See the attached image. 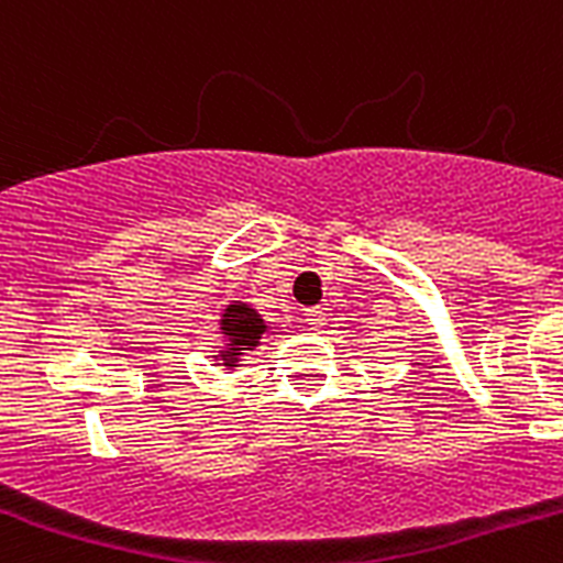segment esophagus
Wrapping results in <instances>:
<instances>
[{
  "label": "esophagus",
  "instance_id": "1",
  "mask_svg": "<svg viewBox=\"0 0 563 563\" xmlns=\"http://www.w3.org/2000/svg\"><path fill=\"white\" fill-rule=\"evenodd\" d=\"M305 321H307V327H312V330H321L327 321V312L321 310V307H307Z\"/></svg>",
  "mask_w": 563,
  "mask_h": 563
}]
</instances>
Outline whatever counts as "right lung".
<instances>
[{"instance_id":"obj_1","label":"right lung","mask_w":563,"mask_h":563,"mask_svg":"<svg viewBox=\"0 0 563 563\" xmlns=\"http://www.w3.org/2000/svg\"><path fill=\"white\" fill-rule=\"evenodd\" d=\"M265 321L258 316L253 307L242 305H228V310L222 312V321H220V332L225 338V350L220 352V361L225 366H236L239 357L245 355L247 350L258 346V338L265 335Z\"/></svg>"}]
</instances>
